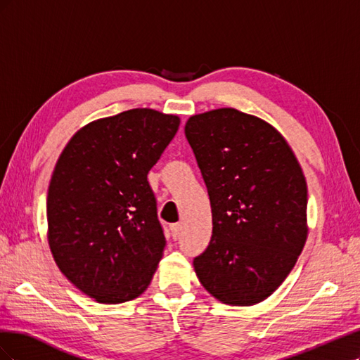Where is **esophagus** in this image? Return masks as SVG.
Instances as JSON below:
<instances>
[{"instance_id":"34e87169","label":"esophagus","mask_w":360,"mask_h":360,"mask_svg":"<svg viewBox=\"0 0 360 360\" xmlns=\"http://www.w3.org/2000/svg\"><path fill=\"white\" fill-rule=\"evenodd\" d=\"M180 230H181L180 224H172V225H169V231H171V236H172L174 240H176V238H179Z\"/></svg>"}]
</instances>
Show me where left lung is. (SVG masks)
Returning a JSON list of instances; mask_svg holds the SVG:
<instances>
[{
  "label": "left lung",
  "instance_id": "obj_1",
  "mask_svg": "<svg viewBox=\"0 0 360 360\" xmlns=\"http://www.w3.org/2000/svg\"><path fill=\"white\" fill-rule=\"evenodd\" d=\"M184 134L213 219L209 246L193 258L195 274L222 303L263 302L307 242L308 188L299 162L274 126L234 108L192 115Z\"/></svg>",
  "mask_w": 360,
  "mask_h": 360
}]
</instances>
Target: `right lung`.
I'll use <instances>...</instances> for the list:
<instances>
[{"label":"right lung","mask_w":360,"mask_h":360,"mask_svg":"<svg viewBox=\"0 0 360 360\" xmlns=\"http://www.w3.org/2000/svg\"><path fill=\"white\" fill-rule=\"evenodd\" d=\"M177 115L136 108L96 120L64 147L48 189V240L72 284L101 303L143 294L167 240L147 174Z\"/></svg>","instance_id":"1"}]
</instances>
